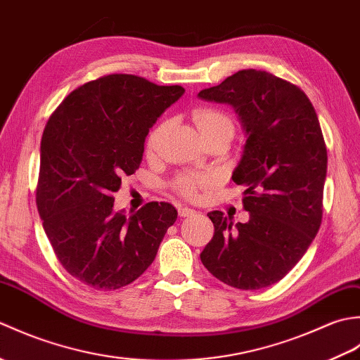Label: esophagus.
Masks as SVG:
<instances>
[{
  "label": "esophagus",
  "instance_id": "esophagus-1",
  "mask_svg": "<svg viewBox=\"0 0 360 360\" xmlns=\"http://www.w3.org/2000/svg\"><path fill=\"white\" fill-rule=\"evenodd\" d=\"M178 213H179V217H182V218H186V217H192V215H195V210H192V209H188V207H179L178 209Z\"/></svg>",
  "mask_w": 360,
  "mask_h": 360
}]
</instances>
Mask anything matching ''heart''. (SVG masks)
<instances>
[{
  "label": "heart",
  "instance_id": "obj_1",
  "mask_svg": "<svg viewBox=\"0 0 360 360\" xmlns=\"http://www.w3.org/2000/svg\"><path fill=\"white\" fill-rule=\"evenodd\" d=\"M193 120L196 127L200 128L201 136L210 134L215 131H221V129H227L233 134V124L231 117L224 114L223 111L215 110V108H200L193 112ZM165 124H159L151 129L147 142H145V150H147L148 155L158 148V143L160 136L164 133ZM210 182L207 176H198V174H181L178 179L174 181V188L176 192L182 195L188 200H193L198 196V190L204 188Z\"/></svg>",
  "mask_w": 360,
  "mask_h": 360
}]
</instances>
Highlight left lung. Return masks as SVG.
Returning a JSON list of instances; mask_svg holds the SVG:
<instances>
[{
  "instance_id": "obj_1",
  "label": "left lung",
  "mask_w": 360,
  "mask_h": 360,
  "mask_svg": "<svg viewBox=\"0 0 360 360\" xmlns=\"http://www.w3.org/2000/svg\"><path fill=\"white\" fill-rule=\"evenodd\" d=\"M198 97L238 114L248 139L232 179L246 188L250 213L244 224L207 213L215 233L201 262L232 288H267L300 262L322 223L328 156L316 110L300 88L257 70L235 72Z\"/></svg>"
}]
</instances>
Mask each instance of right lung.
Segmentation results:
<instances>
[{
    "mask_svg": "<svg viewBox=\"0 0 360 360\" xmlns=\"http://www.w3.org/2000/svg\"><path fill=\"white\" fill-rule=\"evenodd\" d=\"M131 74L74 89L52 112L40 147L37 207L58 262L94 289L133 283L155 259L178 210L148 202L127 217L112 193L142 162L150 128L184 94Z\"/></svg>",
    "mask_w": 360,
    "mask_h": 360,
    "instance_id": "right-lung-1",
    "label": "right lung"
}]
</instances>
